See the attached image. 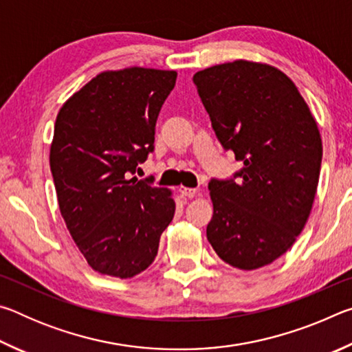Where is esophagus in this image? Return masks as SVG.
I'll return each mask as SVG.
<instances>
[{"instance_id":"obj_1","label":"esophagus","mask_w":352,"mask_h":352,"mask_svg":"<svg viewBox=\"0 0 352 352\" xmlns=\"http://www.w3.org/2000/svg\"><path fill=\"white\" fill-rule=\"evenodd\" d=\"M178 190H180V194L183 195V197H186V199H194L195 195H197V189H192V188L180 186V188H178Z\"/></svg>"}]
</instances>
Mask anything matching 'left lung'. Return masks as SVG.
Returning <instances> with one entry per match:
<instances>
[{"label": "left lung", "instance_id": "left-lung-1", "mask_svg": "<svg viewBox=\"0 0 352 352\" xmlns=\"http://www.w3.org/2000/svg\"><path fill=\"white\" fill-rule=\"evenodd\" d=\"M194 83L216 136L243 168L211 180L206 237L226 264L256 270L294 245L312 211L323 144L294 80L272 65L234 60L201 69Z\"/></svg>", "mask_w": 352, "mask_h": 352}]
</instances>
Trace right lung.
<instances>
[{
	"mask_svg": "<svg viewBox=\"0 0 352 352\" xmlns=\"http://www.w3.org/2000/svg\"><path fill=\"white\" fill-rule=\"evenodd\" d=\"M177 71H104L58 110L50 151L60 214L88 265L132 278L158 253L175 212L172 190L138 180Z\"/></svg>",
	"mask_w": 352,
	"mask_h": 352,
	"instance_id": "obj_1",
	"label": "right lung"
}]
</instances>
